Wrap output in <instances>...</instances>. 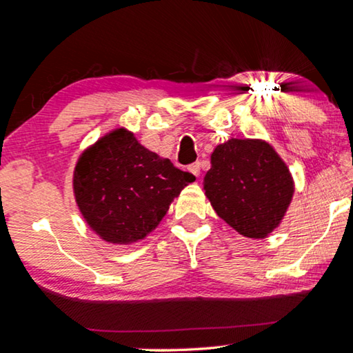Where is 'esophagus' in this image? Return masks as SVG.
Segmentation results:
<instances>
[{"mask_svg": "<svg viewBox=\"0 0 353 353\" xmlns=\"http://www.w3.org/2000/svg\"><path fill=\"white\" fill-rule=\"evenodd\" d=\"M188 170L193 172V174L196 176V177H199V174H201V163L199 162H194V163H191L190 166H188Z\"/></svg>", "mask_w": 353, "mask_h": 353, "instance_id": "obj_1", "label": "esophagus"}]
</instances>
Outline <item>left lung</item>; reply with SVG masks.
<instances>
[{
    "instance_id": "8db88e82",
    "label": "left lung",
    "mask_w": 353,
    "mask_h": 353,
    "mask_svg": "<svg viewBox=\"0 0 353 353\" xmlns=\"http://www.w3.org/2000/svg\"><path fill=\"white\" fill-rule=\"evenodd\" d=\"M204 190L214 212L248 238H265L280 224L294 185L265 141L232 139L216 146Z\"/></svg>"
}]
</instances>
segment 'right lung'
Listing matches in <instances>:
<instances>
[{
	"mask_svg": "<svg viewBox=\"0 0 353 353\" xmlns=\"http://www.w3.org/2000/svg\"><path fill=\"white\" fill-rule=\"evenodd\" d=\"M194 179L117 129L81 155L73 185L88 225L105 241L129 244L154 230Z\"/></svg>",
	"mask_w": 353,
	"mask_h": 353,
	"instance_id": "1",
	"label": "right lung"
}]
</instances>
